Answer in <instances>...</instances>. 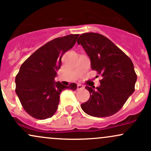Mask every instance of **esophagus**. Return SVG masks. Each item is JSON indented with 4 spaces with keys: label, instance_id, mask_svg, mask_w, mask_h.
Masks as SVG:
<instances>
[{
    "label": "esophagus",
    "instance_id": "1",
    "mask_svg": "<svg viewBox=\"0 0 151 151\" xmlns=\"http://www.w3.org/2000/svg\"><path fill=\"white\" fill-rule=\"evenodd\" d=\"M83 88H84V86L81 85V84H77V89L78 90H80L81 89H83Z\"/></svg>",
    "mask_w": 151,
    "mask_h": 151
}]
</instances>
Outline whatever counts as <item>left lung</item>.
<instances>
[{"label":"left lung","instance_id":"obj_1","mask_svg":"<svg viewBox=\"0 0 151 151\" xmlns=\"http://www.w3.org/2000/svg\"><path fill=\"white\" fill-rule=\"evenodd\" d=\"M77 43L83 47L89 57L91 69L102 77L101 85L96 89L85 87L89 91L90 97L81 104V109L91 116L114 115L122 108L135 90L137 75L132 61L101 34H81Z\"/></svg>","mask_w":151,"mask_h":151}]
</instances>
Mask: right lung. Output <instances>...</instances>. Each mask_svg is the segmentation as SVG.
<instances>
[{"instance_id":"right-lung-1","label":"right lung","mask_w":151,"mask_h":151,"mask_svg":"<svg viewBox=\"0 0 151 151\" xmlns=\"http://www.w3.org/2000/svg\"><path fill=\"white\" fill-rule=\"evenodd\" d=\"M79 35H69L50 41L29 57L15 77V92L29 115L35 119L52 117L58 109L60 94L65 89H77L75 83L65 86L55 82L61 59L75 45Z\"/></svg>"}]
</instances>
